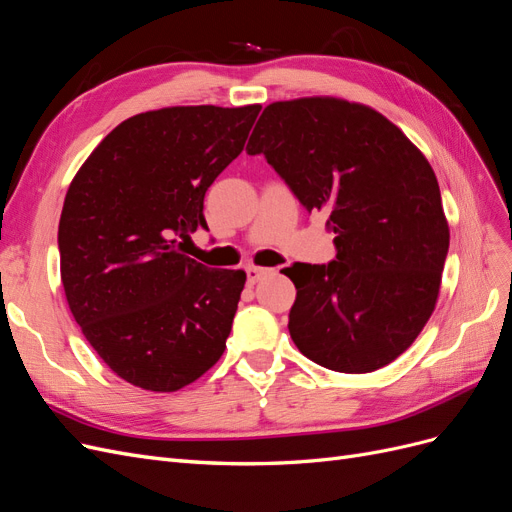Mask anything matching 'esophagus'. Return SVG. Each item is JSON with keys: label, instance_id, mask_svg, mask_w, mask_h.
Returning <instances> with one entry per match:
<instances>
[{"label": "esophagus", "instance_id": "1", "mask_svg": "<svg viewBox=\"0 0 512 512\" xmlns=\"http://www.w3.org/2000/svg\"><path fill=\"white\" fill-rule=\"evenodd\" d=\"M245 273H247V282L256 284V282L260 280V277H265V275L275 273V271H273V269H262V267H247Z\"/></svg>", "mask_w": 512, "mask_h": 512}]
</instances>
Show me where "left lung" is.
<instances>
[{
	"label": "left lung",
	"instance_id": "8db88e82",
	"mask_svg": "<svg viewBox=\"0 0 512 512\" xmlns=\"http://www.w3.org/2000/svg\"><path fill=\"white\" fill-rule=\"evenodd\" d=\"M335 232L329 265L286 267L292 342L322 367L393 363L438 303L448 222L431 164L376 108L331 96L273 102L247 143Z\"/></svg>",
	"mask_w": 512,
	"mask_h": 512
}]
</instances>
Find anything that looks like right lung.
<instances>
[{"label": "right lung", "instance_id": "1", "mask_svg": "<svg viewBox=\"0 0 512 512\" xmlns=\"http://www.w3.org/2000/svg\"><path fill=\"white\" fill-rule=\"evenodd\" d=\"M260 104L166 106L108 132L59 218L70 312L113 374L175 393L226 350L243 271L207 269L179 237L207 228L209 185L245 147Z\"/></svg>", "mask_w": 512, "mask_h": 512}]
</instances>
